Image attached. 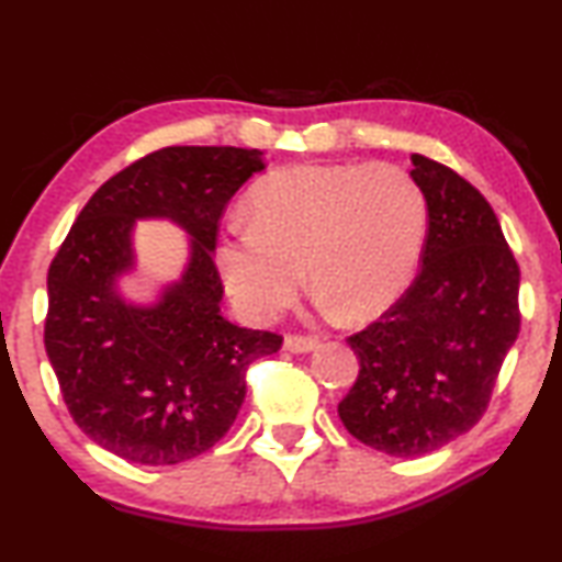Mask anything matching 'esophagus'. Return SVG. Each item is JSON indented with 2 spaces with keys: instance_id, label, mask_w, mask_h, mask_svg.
Masks as SVG:
<instances>
[{
  "instance_id": "obj_1",
  "label": "esophagus",
  "mask_w": 562,
  "mask_h": 562,
  "mask_svg": "<svg viewBox=\"0 0 562 562\" xmlns=\"http://www.w3.org/2000/svg\"><path fill=\"white\" fill-rule=\"evenodd\" d=\"M318 338L315 336H297V334H290L284 336V349H288L290 353H307L313 349H318Z\"/></svg>"
}]
</instances>
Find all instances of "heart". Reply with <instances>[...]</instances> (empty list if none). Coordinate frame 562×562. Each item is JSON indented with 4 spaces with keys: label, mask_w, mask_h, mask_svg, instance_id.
I'll return each instance as SVG.
<instances>
[{
    "label": "heart",
    "mask_w": 562,
    "mask_h": 562,
    "mask_svg": "<svg viewBox=\"0 0 562 562\" xmlns=\"http://www.w3.org/2000/svg\"><path fill=\"white\" fill-rule=\"evenodd\" d=\"M216 259L234 305L272 321L307 280L349 321L384 313L413 280L428 236V199L400 165H288L249 193Z\"/></svg>",
    "instance_id": "obj_1"
}]
</instances>
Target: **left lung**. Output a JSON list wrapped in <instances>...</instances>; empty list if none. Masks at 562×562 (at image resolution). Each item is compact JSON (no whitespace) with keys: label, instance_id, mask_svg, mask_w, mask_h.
Listing matches in <instances>:
<instances>
[{"label":"left lung","instance_id":"obj_1","mask_svg":"<svg viewBox=\"0 0 562 562\" xmlns=\"http://www.w3.org/2000/svg\"><path fill=\"white\" fill-rule=\"evenodd\" d=\"M428 199V236L415 282L349 346L359 376L338 417L386 456L432 453L486 413L519 334V265L499 218L469 180L413 155Z\"/></svg>","mask_w":562,"mask_h":562}]
</instances>
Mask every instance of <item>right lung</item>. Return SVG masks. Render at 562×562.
Segmentation results:
<instances>
[{
  "label": "right lung",
  "mask_w": 562,
  "mask_h": 562,
  "mask_svg": "<svg viewBox=\"0 0 562 562\" xmlns=\"http://www.w3.org/2000/svg\"><path fill=\"white\" fill-rule=\"evenodd\" d=\"M259 149L162 147L109 178L78 213L47 270L45 351L74 423L132 463H183L216 446L247 394V369L282 336L221 315L218 221L255 172ZM137 217L192 234V262L155 306L124 304Z\"/></svg>",
  "instance_id": "add662e5"
}]
</instances>
